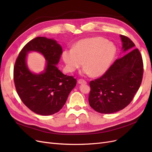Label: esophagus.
<instances>
[{"label":"esophagus","mask_w":152,"mask_h":152,"mask_svg":"<svg viewBox=\"0 0 152 152\" xmlns=\"http://www.w3.org/2000/svg\"><path fill=\"white\" fill-rule=\"evenodd\" d=\"M78 83L80 84H86L87 82L84 79H79L78 80Z\"/></svg>","instance_id":"esophagus-1"}]
</instances>
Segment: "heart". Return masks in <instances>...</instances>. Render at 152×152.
Here are the masks:
<instances>
[{"label":"heart","instance_id":"1","mask_svg":"<svg viewBox=\"0 0 152 152\" xmlns=\"http://www.w3.org/2000/svg\"><path fill=\"white\" fill-rule=\"evenodd\" d=\"M116 53L117 49L113 43L103 37H95L78 41L73 49L64 50L62 58L68 71H75L84 62L86 66L82 72L98 77L108 70Z\"/></svg>","mask_w":152,"mask_h":152}]
</instances>
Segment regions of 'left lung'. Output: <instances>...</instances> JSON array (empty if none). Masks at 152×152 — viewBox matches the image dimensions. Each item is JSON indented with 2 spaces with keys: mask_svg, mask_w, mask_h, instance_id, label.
I'll return each instance as SVG.
<instances>
[{
  "mask_svg": "<svg viewBox=\"0 0 152 152\" xmlns=\"http://www.w3.org/2000/svg\"><path fill=\"white\" fill-rule=\"evenodd\" d=\"M121 37L123 50L128 53L116 59L102 77L89 82V105L101 113H115L126 108L142 82L143 63L140 50L127 37Z\"/></svg>",
  "mask_w": 152,
  "mask_h": 152,
  "instance_id": "8db88e82",
  "label": "left lung"
}]
</instances>
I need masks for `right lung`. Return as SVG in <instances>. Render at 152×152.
<instances>
[{
	"label": "right lung",
	"mask_w": 152,
	"mask_h": 152,
	"mask_svg": "<svg viewBox=\"0 0 152 152\" xmlns=\"http://www.w3.org/2000/svg\"><path fill=\"white\" fill-rule=\"evenodd\" d=\"M30 51L42 53L47 61L44 72L35 75L27 67L26 57ZM63 50L55 40L38 37L23 48L14 66V82L17 93L27 107L41 115L58 112L77 84L73 76L64 75L56 65Z\"/></svg>",
	"instance_id": "obj_1"
}]
</instances>
